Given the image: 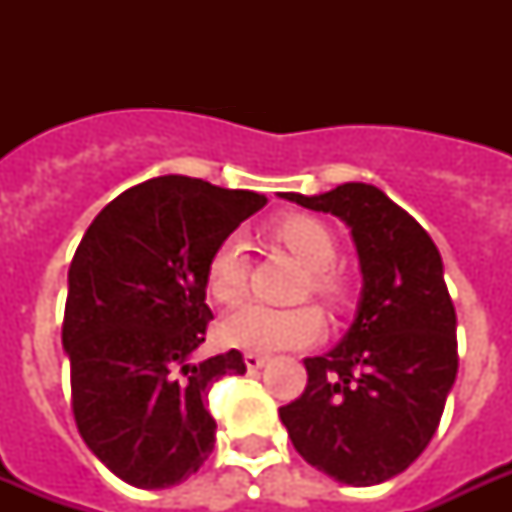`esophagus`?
<instances>
[{
  "label": "esophagus",
  "instance_id": "1",
  "mask_svg": "<svg viewBox=\"0 0 512 512\" xmlns=\"http://www.w3.org/2000/svg\"><path fill=\"white\" fill-rule=\"evenodd\" d=\"M265 361H268V358H265L263 353H252V350H249V353H244V364H247L249 372H257V369H260Z\"/></svg>",
  "mask_w": 512,
  "mask_h": 512
}]
</instances>
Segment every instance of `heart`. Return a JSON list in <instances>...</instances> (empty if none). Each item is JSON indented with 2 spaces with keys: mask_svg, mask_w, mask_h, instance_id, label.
I'll return each mask as SVG.
<instances>
[{
  "mask_svg": "<svg viewBox=\"0 0 512 512\" xmlns=\"http://www.w3.org/2000/svg\"><path fill=\"white\" fill-rule=\"evenodd\" d=\"M273 239L305 265L303 295L311 292L321 303L342 305L345 284L332 268L337 260V239L327 223L311 215H287L271 228ZM247 255L244 244L236 236H228L209 255L204 271V287L209 297L220 305L239 303L247 292ZM324 332V319L313 305L297 308H271V305L249 303L233 311L223 321V337L236 348L249 350H289L305 348Z\"/></svg>",
  "mask_w": 512,
  "mask_h": 512,
  "instance_id": "1",
  "label": "heart"
}]
</instances>
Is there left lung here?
Returning <instances> with one entry per match:
<instances>
[{
  "label": "left lung",
  "mask_w": 512,
  "mask_h": 512,
  "mask_svg": "<svg viewBox=\"0 0 512 512\" xmlns=\"http://www.w3.org/2000/svg\"><path fill=\"white\" fill-rule=\"evenodd\" d=\"M281 196L350 225L364 292L340 345L305 358L308 385L279 417L308 465L340 484H382L425 452L457 377V313L441 255L374 185Z\"/></svg>",
  "instance_id": "8db88e82"
}]
</instances>
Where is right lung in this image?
Returning <instances> with one entry per match:
<instances>
[{"instance_id": "right-lung-1", "label": "right lung", "mask_w": 512, "mask_h": 512, "mask_svg": "<svg viewBox=\"0 0 512 512\" xmlns=\"http://www.w3.org/2000/svg\"><path fill=\"white\" fill-rule=\"evenodd\" d=\"M263 204L255 191L154 177L100 209L76 247L63 313L71 412L84 444L130 486H175L212 454L209 388L247 366L239 350L196 358L212 319L204 271Z\"/></svg>"}]
</instances>
